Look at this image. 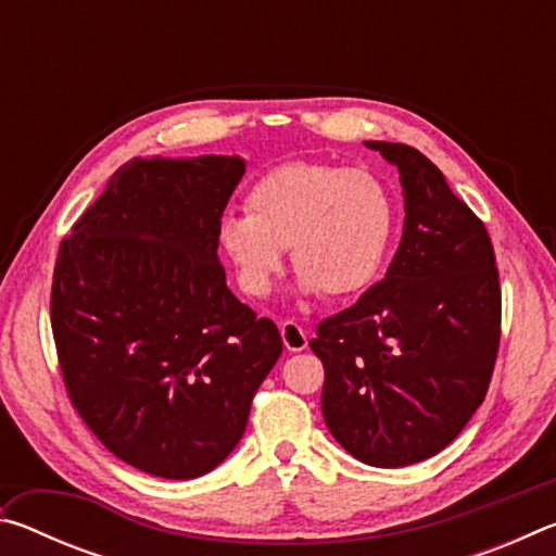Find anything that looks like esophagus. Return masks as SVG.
Instances as JSON below:
<instances>
[{
	"label": "esophagus",
	"instance_id": "obj_1",
	"mask_svg": "<svg viewBox=\"0 0 556 556\" xmlns=\"http://www.w3.org/2000/svg\"><path fill=\"white\" fill-rule=\"evenodd\" d=\"M279 331H281V341H285V348L289 353H301V351H306V345H308V338H306V333H304V328H301L299 324H294V321H285L279 326Z\"/></svg>",
	"mask_w": 556,
	"mask_h": 556
}]
</instances>
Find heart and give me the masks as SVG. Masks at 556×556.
I'll return each instance as SVG.
<instances>
[{
	"label": "heart",
	"mask_w": 556,
	"mask_h": 556,
	"mask_svg": "<svg viewBox=\"0 0 556 556\" xmlns=\"http://www.w3.org/2000/svg\"><path fill=\"white\" fill-rule=\"evenodd\" d=\"M244 208L223 215L218 242L252 296L269 294L287 248L301 294H361L380 277L397 223L388 186L368 168L304 159L262 174Z\"/></svg>",
	"instance_id": "heart-1"
}]
</instances>
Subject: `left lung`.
I'll list each match as a JSON object with an SVG mask.
<instances>
[{
    "label": "left lung",
    "mask_w": 556,
    "mask_h": 556,
    "mask_svg": "<svg viewBox=\"0 0 556 556\" xmlns=\"http://www.w3.org/2000/svg\"><path fill=\"white\" fill-rule=\"evenodd\" d=\"M400 172L404 228L384 279L318 324L326 427L348 454L400 468L468 425L501 343V285L485 225L407 144L365 142Z\"/></svg>",
    "instance_id": "obj_1"
}]
</instances>
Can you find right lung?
Returning a JSON list of instances; mask_svg holds the SVG:
<instances>
[{
    "mask_svg": "<svg viewBox=\"0 0 556 556\" xmlns=\"http://www.w3.org/2000/svg\"><path fill=\"white\" fill-rule=\"evenodd\" d=\"M242 156H135L61 242L51 326L75 409L112 454L172 481L238 446L281 336L225 285L218 223Z\"/></svg>",
    "mask_w": 556,
    "mask_h": 556,
    "instance_id": "obj_1",
    "label": "right lung"
}]
</instances>
